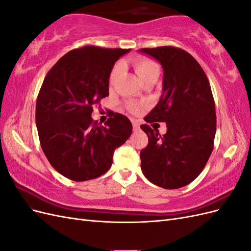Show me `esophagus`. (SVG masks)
Returning <instances> with one entry per match:
<instances>
[{
  "label": "esophagus",
  "instance_id": "obj_1",
  "mask_svg": "<svg viewBox=\"0 0 251 251\" xmlns=\"http://www.w3.org/2000/svg\"><path fill=\"white\" fill-rule=\"evenodd\" d=\"M132 124H133V130L134 131H137V130H139V125H138V123L136 120H133L132 121Z\"/></svg>",
  "mask_w": 251,
  "mask_h": 251
}]
</instances>
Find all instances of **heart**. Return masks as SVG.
Returning <instances> with one entry per match:
<instances>
[{"label": "heart", "instance_id": "b5f03b06", "mask_svg": "<svg viewBox=\"0 0 251 251\" xmlns=\"http://www.w3.org/2000/svg\"><path fill=\"white\" fill-rule=\"evenodd\" d=\"M134 69L137 73L138 77L140 78L141 81L144 79H147L153 75H159V72H160V68H159L158 64L154 60L149 59V58H138L136 59L133 63ZM120 64H116L112 68V70L110 72V76H109V82L113 83L115 81L117 75L120 71ZM128 109H130L133 113H138L140 111V105L136 104V103H130L128 104Z\"/></svg>", "mask_w": 251, "mask_h": 251}]
</instances>
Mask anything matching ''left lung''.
Segmentation results:
<instances>
[{
    "label": "left lung",
    "mask_w": 251,
    "mask_h": 251,
    "mask_svg": "<svg viewBox=\"0 0 251 251\" xmlns=\"http://www.w3.org/2000/svg\"><path fill=\"white\" fill-rule=\"evenodd\" d=\"M139 51L163 68L162 95L144 120L168 127L161 136L148 125L140 126L149 137L140 151L142 173L163 188L185 186L199 176L214 149L217 118L209 81L199 63L180 48Z\"/></svg>",
    "instance_id": "left-lung-1"
}]
</instances>
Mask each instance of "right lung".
I'll list each match as a JSON object with an SVG mask.
<instances>
[{
  "mask_svg": "<svg viewBox=\"0 0 251 251\" xmlns=\"http://www.w3.org/2000/svg\"><path fill=\"white\" fill-rule=\"evenodd\" d=\"M130 49L85 46L60 57L37 95L35 123L41 147L53 169L73 181L107 173L114 151L128 139L130 119L114 113L100 126L91 117L94 105L109 96V76Z\"/></svg>",
  "mask_w": 251,
  "mask_h": 251,
  "instance_id": "right-lung-1",
  "label": "right lung"
}]
</instances>
